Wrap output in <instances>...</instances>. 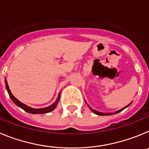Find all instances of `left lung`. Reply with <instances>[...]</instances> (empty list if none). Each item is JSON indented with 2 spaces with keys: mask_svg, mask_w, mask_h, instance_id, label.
<instances>
[{
  "mask_svg": "<svg viewBox=\"0 0 149 149\" xmlns=\"http://www.w3.org/2000/svg\"><path fill=\"white\" fill-rule=\"evenodd\" d=\"M85 102H86V104H87V106L89 107V108L90 109L91 111L93 112V113H94L95 114H96V115H98V116H110V115H113V114H116V113H119V112L122 111V110H123L124 109L127 108V107H128L129 105H130V104H131V103H130L128 105H127V106H125V107H123V108L121 109V110H117V111L114 112V113H101V112H98V111H97V110H93V109L92 108V107H91L89 106V105L87 103H86V101H85Z\"/></svg>",
  "mask_w": 149,
  "mask_h": 149,
  "instance_id": "8db88e82",
  "label": "left lung"
}]
</instances>
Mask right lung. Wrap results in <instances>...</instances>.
<instances>
[{"label":"right lung","instance_id":"add662e5","mask_svg":"<svg viewBox=\"0 0 149 149\" xmlns=\"http://www.w3.org/2000/svg\"><path fill=\"white\" fill-rule=\"evenodd\" d=\"M5 84H6V90L8 92V94L10 95V98L12 99V101L18 107H21L22 109H23L24 111L27 112L29 113H32V114H44V113H49V112H51L52 110H54L56 108V105L58 104L59 101H60V93H59L58 97L56 98V101H55L54 103L53 104L50 105V106L47 107H44V108H39V109H36V108H33V107H30L27 106V105L24 104L22 102H21L20 101H18L16 98H15V96L13 95L12 94L11 91H10V88H9V86H8L7 84V81H6V78L5 77Z\"/></svg>","mask_w":149,"mask_h":149}]
</instances>
